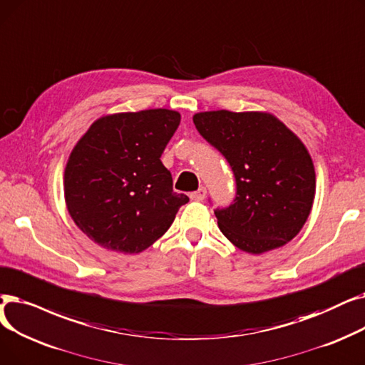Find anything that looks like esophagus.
Wrapping results in <instances>:
<instances>
[{
  "mask_svg": "<svg viewBox=\"0 0 365 365\" xmlns=\"http://www.w3.org/2000/svg\"><path fill=\"white\" fill-rule=\"evenodd\" d=\"M205 197H206V188L205 187H200L197 192L190 195V199L195 200V202H202Z\"/></svg>",
  "mask_w": 365,
  "mask_h": 365,
  "instance_id": "1",
  "label": "esophagus"
}]
</instances>
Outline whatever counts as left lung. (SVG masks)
I'll return each instance as SVG.
<instances>
[{
	"label": "left lung",
	"instance_id": "1",
	"mask_svg": "<svg viewBox=\"0 0 365 365\" xmlns=\"http://www.w3.org/2000/svg\"><path fill=\"white\" fill-rule=\"evenodd\" d=\"M193 121L236 177L235 203L215 211L222 235L248 254L287 245L303 229L317 188L300 138L267 111H203Z\"/></svg>",
	"mask_w": 365,
	"mask_h": 365
}]
</instances>
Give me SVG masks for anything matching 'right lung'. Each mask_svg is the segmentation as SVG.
Here are the masks:
<instances>
[{"label": "right lung", "mask_w": 365, "mask_h": 365, "mask_svg": "<svg viewBox=\"0 0 365 365\" xmlns=\"http://www.w3.org/2000/svg\"><path fill=\"white\" fill-rule=\"evenodd\" d=\"M181 114L155 108L95 120L63 172L66 210L103 250L140 254L162 237L188 197L172 188L162 153Z\"/></svg>", "instance_id": "add662e5"}]
</instances>
